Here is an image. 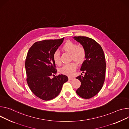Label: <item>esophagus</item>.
Instances as JSON below:
<instances>
[{
    "label": "esophagus",
    "instance_id": "34e87169",
    "mask_svg": "<svg viewBox=\"0 0 129 129\" xmlns=\"http://www.w3.org/2000/svg\"><path fill=\"white\" fill-rule=\"evenodd\" d=\"M68 78H69V80H72V79L74 78V77H73L69 76V77H68Z\"/></svg>",
    "mask_w": 129,
    "mask_h": 129
}]
</instances>
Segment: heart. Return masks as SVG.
Wrapping results in <instances>:
<instances>
[{
    "mask_svg": "<svg viewBox=\"0 0 129 129\" xmlns=\"http://www.w3.org/2000/svg\"><path fill=\"white\" fill-rule=\"evenodd\" d=\"M62 49L71 54V59L78 63H82L85 59V51L82 46H78L75 42L71 41L66 42L62 46ZM53 60L56 64L60 65L61 61L60 54L58 51H55L53 56ZM77 68V64L74 62L66 64L60 69V72L63 74L72 76L74 74Z\"/></svg>",
    "mask_w": 129,
    "mask_h": 129,
    "instance_id": "1",
    "label": "heart"
}]
</instances>
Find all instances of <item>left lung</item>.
<instances>
[{
	"mask_svg": "<svg viewBox=\"0 0 129 129\" xmlns=\"http://www.w3.org/2000/svg\"><path fill=\"white\" fill-rule=\"evenodd\" d=\"M73 38L82 46L86 54L80 68L84 75L76 78L81 82L76 92L83 98L89 99L95 96L103 86L106 69L104 52L101 45L92 38L85 36Z\"/></svg>",
	"mask_w": 129,
	"mask_h": 129,
	"instance_id": "8db88e82",
	"label": "left lung"
}]
</instances>
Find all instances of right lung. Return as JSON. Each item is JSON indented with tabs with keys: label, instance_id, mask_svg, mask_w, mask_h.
Masks as SVG:
<instances>
[{
	"label": "right lung",
	"instance_id": "add662e5",
	"mask_svg": "<svg viewBox=\"0 0 129 129\" xmlns=\"http://www.w3.org/2000/svg\"><path fill=\"white\" fill-rule=\"evenodd\" d=\"M63 39L62 38L36 42L26 55L25 68L27 84L34 95L44 101H50L58 96L63 83L68 80L64 75H54L57 70L53 54ZM52 75L54 77L51 79Z\"/></svg>",
	"mask_w": 129,
	"mask_h": 129
}]
</instances>
